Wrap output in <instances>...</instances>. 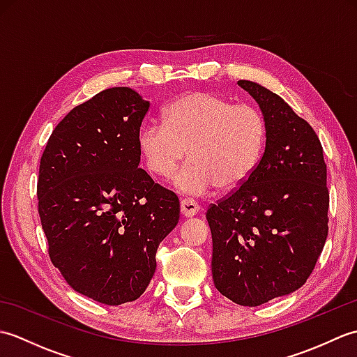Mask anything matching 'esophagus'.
Returning a JSON list of instances; mask_svg holds the SVG:
<instances>
[{
	"instance_id": "1",
	"label": "esophagus",
	"mask_w": 357,
	"mask_h": 357,
	"mask_svg": "<svg viewBox=\"0 0 357 357\" xmlns=\"http://www.w3.org/2000/svg\"><path fill=\"white\" fill-rule=\"evenodd\" d=\"M181 213H183L185 218H192L195 215L199 213V204L190 199V198H185L181 201Z\"/></svg>"
}]
</instances>
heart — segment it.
Listing matches in <instances>:
<instances>
[{
  "label": "heart",
  "mask_w": 357,
  "mask_h": 357,
  "mask_svg": "<svg viewBox=\"0 0 357 357\" xmlns=\"http://www.w3.org/2000/svg\"><path fill=\"white\" fill-rule=\"evenodd\" d=\"M267 135V119L256 105L193 92L167 105L164 123L144 126L138 146L149 172L164 179L188 155L174 187L204 195L216 185L229 190L244 184L261 161Z\"/></svg>",
  "instance_id": "heart-1"
}]
</instances>
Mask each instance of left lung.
<instances>
[{"label": "left lung", "instance_id": "obj_1", "mask_svg": "<svg viewBox=\"0 0 357 357\" xmlns=\"http://www.w3.org/2000/svg\"><path fill=\"white\" fill-rule=\"evenodd\" d=\"M238 86L259 104L267 144L252 176L206 216L215 287L234 304L257 307L307 282L328 234L330 195L313 127L257 82Z\"/></svg>", "mask_w": 357, "mask_h": 357}]
</instances>
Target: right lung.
I'll return each instance as SVG.
<instances>
[{
  "label": "right lung",
  "mask_w": 357,
  "mask_h": 357,
  "mask_svg": "<svg viewBox=\"0 0 357 357\" xmlns=\"http://www.w3.org/2000/svg\"><path fill=\"white\" fill-rule=\"evenodd\" d=\"M150 102L112 87L52 132L38 178V213L52 264L75 291L121 305L146 291L156 250L179 221V199L139 169Z\"/></svg>",
  "instance_id": "obj_1"
}]
</instances>
